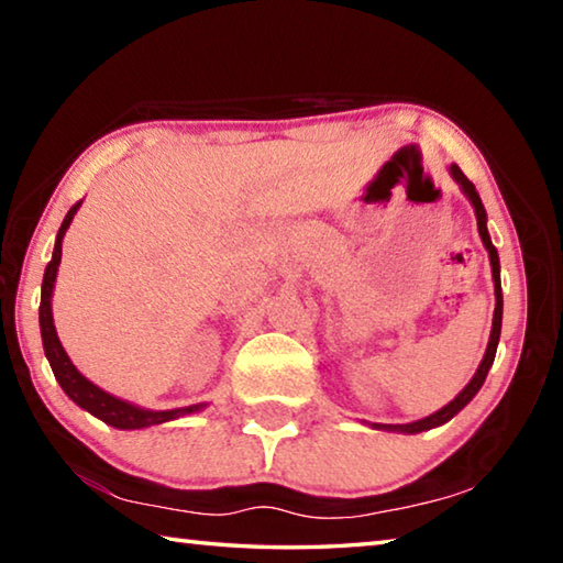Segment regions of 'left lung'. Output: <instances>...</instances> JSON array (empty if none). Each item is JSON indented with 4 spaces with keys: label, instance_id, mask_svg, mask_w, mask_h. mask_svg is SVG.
<instances>
[{
    "label": "left lung",
    "instance_id": "left-lung-1",
    "mask_svg": "<svg viewBox=\"0 0 563 563\" xmlns=\"http://www.w3.org/2000/svg\"><path fill=\"white\" fill-rule=\"evenodd\" d=\"M450 174L452 178L460 184L462 194L470 198V203L474 206V213H476V225H479V235H482V243L484 247H487L489 253V263H492V278H494V298H497V305H494V320H492V335H489V345H487V352H484V357L479 362V367H476L474 377L466 383V387L462 389L460 395H456L450 405H444L442 409H437L434 415L424 417V419H417V422H409V424H373L375 430H387V432H402V434H417V432H427L432 430V427H440L444 422H450V419L460 412V409H464L466 405L472 402V397L479 393L484 379H487V373L494 362V355H497V345H499V335H501V278H499V253L497 247L492 245V238H489V231H487V211H484L482 206V198L479 194H476V188L470 178H466L462 174V168L452 164L450 166Z\"/></svg>",
    "mask_w": 563,
    "mask_h": 563
}]
</instances>
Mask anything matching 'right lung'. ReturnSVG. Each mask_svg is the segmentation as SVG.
<instances>
[{
  "label": "right lung",
  "instance_id": "obj_1",
  "mask_svg": "<svg viewBox=\"0 0 563 563\" xmlns=\"http://www.w3.org/2000/svg\"><path fill=\"white\" fill-rule=\"evenodd\" d=\"M79 203H74L66 213L64 223L56 233V243H54V253L52 261L44 271V280H42V305H40V328H42V342H44V355L49 360V365L54 369L56 383L62 385V389L69 399H74L81 409H87L93 417H99L101 422H107L117 430H144V427H154V424H164L170 422V419L184 417V415H194L198 409H203L206 402L201 405H190V407H178V409H144L126 402V399H119L109 393H103L101 387L89 383L79 369L74 367V362L66 355L59 338H56V328H54V318H52V292H54V283H56V271H59V261H62V241L69 223L74 221V213L79 211Z\"/></svg>",
  "mask_w": 563,
  "mask_h": 563
}]
</instances>
